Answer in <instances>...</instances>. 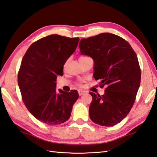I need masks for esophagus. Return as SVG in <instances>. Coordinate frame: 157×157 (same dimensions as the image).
Instances as JSON below:
<instances>
[{
	"label": "esophagus",
	"mask_w": 157,
	"mask_h": 157,
	"mask_svg": "<svg viewBox=\"0 0 157 157\" xmlns=\"http://www.w3.org/2000/svg\"><path fill=\"white\" fill-rule=\"evenodd\" d=\"M78 93H79V96H82V95H83L84 94H85V92H84V90H78Z\"/></svg>",
	"instance_id": "obj_1"
}]
</instances>
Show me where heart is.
I'll return each instance as SVG.
<instances>
[{
	"label": "heart",
	"mask_w": 157,
	"mask_h": 157,
	"mask_svg": "<svg viewBox=\"0 0 157 157\" xmlns=\"http://www.w3.org/2000/svg\"><path fill=\"white\" fill-rule=\"evenodd\" d=\"M84 57H85V56H81V57L79 58H84Z\"/></svg>",
	"instance_id": "obj_1"
}]
</instances>
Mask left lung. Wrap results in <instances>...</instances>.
Instances as JSON below:
<instances>
[{
  "label": "left lung",
  "mask_w": 157,
  "mask_h": 157,
  "mask_svg": "<svg viewBox=\"0 0 157 157\" xmlns=\"http://www.w3.org/2000/svg\"><path fill=\"white\" fill-rule=\"evenodd\" d=\"M80 54L93 58V77L105 86L103 95L90 93L91 121L112 127L130 112L140 86L141 71L136 52L124 39L112 33H101L79 44Z\"/></svg>",
  "instance_id": "obj_1"
}]
</instances>
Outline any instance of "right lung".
Segmentation results:
<instances>
[{"label": "right lung", "instance_id": "right-lung-1", "mask_svg": "<svg viewBox=\"0 0 157 157\" xmlns=\"http://www.w3.org/2000/svg\"><path fill=\"white\" fill-rule=\"evenodd\" d=\"M79 39L51 35L33 43L21 60L17 82L24 105L44 123L68 121L79 97L78 91H56V78L78 46Z\"/></svg>", "mask_w": 157, "mask_h": 157}]
</instances>
